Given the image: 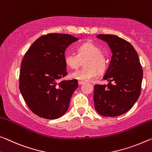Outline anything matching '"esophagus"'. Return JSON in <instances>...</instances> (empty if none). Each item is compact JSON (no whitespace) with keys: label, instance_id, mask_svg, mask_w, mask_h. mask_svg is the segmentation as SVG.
Listing matches in <instances>:
<instances>
[{"label":"esophagus","instance_id":"obj_1","mask_svg":"<svg viewBox=\"0 0 152 152\" xmlns=\"http://www.w3.org/2000/svg\"><path fill=\"white\" fill-rule=\"evenodd\" d=\"M84 83H84V82H83V81H80V80H79V81H78V85H83Z\"/></svg>","mask_w":152,"mask_h":152}]
</instances>
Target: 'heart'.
Listing matches in <instances>:
<instances>
[{
    "label": "heart",
    "mask_w": 152,
    "mask_h": 152,
    "mask_svg": "<svg viewBox=\"0 0 152 152\" xmlns=\"http://www.w3.org/2000/svg\"><path fill=\"white\" fill-rule=\"evenodd\" d=\"M83 62V68L72 73V78L81 81H90L97 76V72H102L107 66L106 58L100 48L92 42H85L78 47L77 54L67 53L64 61L67 67L76 69Z\"/></svg>",
    "instance_id": "b5f03b06"
}]
</instances>
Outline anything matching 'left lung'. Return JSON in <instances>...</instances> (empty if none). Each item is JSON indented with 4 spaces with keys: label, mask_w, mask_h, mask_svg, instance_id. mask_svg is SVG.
<instances>
[{
    "label": "left lung",
    "mask_w": 152,
    "mask_h": 152,
    "mask_svg": "<svg viewBox=\"0 0 152 152\" xmlns=\"http://www.w3.org/2000/svg\"><path fill=\"white\" fill-rule=\"evenodd\" d=\"M97 38L107 43L112 56L103 78L109 83L95 85V109L104 116H118L128 112L138 99L143 69L137 51L126 40L112 34Z\"/></svg>",
    "instance_id": "left-lung-1"
}]
</instances>
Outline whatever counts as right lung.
<instances>
[{
  "instance_id": "right-lung-1",
  "label": "right lung",
  "mask_w": 152,
  "mask_h": 152,
  "mask_svg": "<svg viewBox=\"0 0 152 152\" xmlns=\"http://www.w3.org/2000/svg\"><path fill=\"white\" fill-rule=\"evenodd\" d=\"M78 39L66 34H49L33 43L24 55L20 91L30 110L43 118L54 120L66 114L78 80L66 76L65 51Z\"/></svg>"
}]
</instances>
